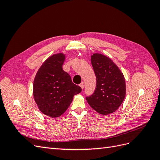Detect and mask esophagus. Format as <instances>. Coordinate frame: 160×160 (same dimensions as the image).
<instances>
[{
  "mask_svg": "<svg viewBox=\"0 0 160 160\" xmlns=\"http://www.w3.org/2000/svg\"><path fill=\"white\" fill-rule=\"evenodd\" d=\"M80 87H81L82 89H84V88H85V83H84V82H81V84H80Z\"/></svg>",
  "mask_w": 160,
  "mask_h": 160,
  "instance_id": "34e87169",
  "label": "esophagus"
}]
</instances>
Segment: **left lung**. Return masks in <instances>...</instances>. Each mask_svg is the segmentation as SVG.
<instances>
[{
    "instance_id": "obj_1",
    "label": "left lung",
    "mask_w": 160,
    "mask_h": 160,
    "mask_svg": "<svg viewBox=\"0 0 160 160\" xmlns=\"http://www.w3.org/2000/svg\"><path fill=\"white\" fill-rule=\"evenodd\" d=\"M91 60L96 76V88L94 93L86 97V99L97 112L110 114L119 108L125 99L124 76L108 57L95 53Z\"/></svg>"
}]
</instances>
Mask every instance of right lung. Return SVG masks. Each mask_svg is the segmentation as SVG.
<instances>
[{
	"instance_id": "add662e5",
	"label": "right lung",
	"mask_w": 160,
	"mask_h": 160,
	"mask_svg": "<svg viewBox=\"0 0 160 160\" xmlns=\"http://www.w3.org/2000/svg\"><path fill=\"white\" fill-rule=\"evenodd\" d=\"M64 61L65 55L62 53L53 55L43 62L34 80L33 96L38 108L52 118L63 113L73 96L82 90L62 69Z\"/></svg>"
}]
</instances>
